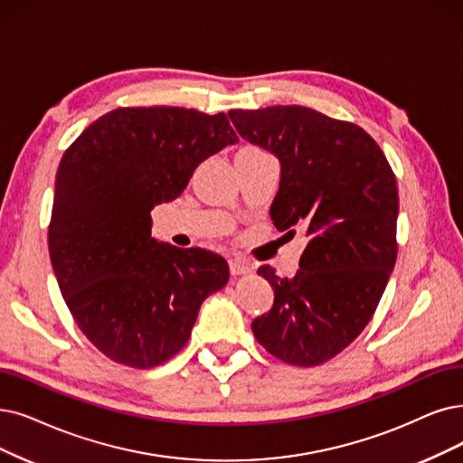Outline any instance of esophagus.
Returning <instances> with one entry per match:
<instances>
[{
    "instance_id": "1",
    "label": "esophagus",
    "mask_w": 463,
    "mask_h": 463,
    "mask_svg": "<svg viewBox=\"0 0 463 463\" xmlns=\"http://www.w3.org/2000/svg\"><path fill=\"white\" fill-rule=\"evenodd\" d=\"M230 271L232 275H249L252 273V268L243 260V258H232L230 260Z\"/></svg>"
}]
</instances>
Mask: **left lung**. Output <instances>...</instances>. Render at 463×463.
I'll use <instances>...</instances> for the list:
<instances>
[{"instance_id": "left-lung-1", "label": "left lung", "mask_w": 463, "mask_h": 463, "mask_svg": "<svg viewBox=\"0 0 463 463\" xmlns=\"http://www.w3.org/2000/svg\"><path fill=\"white\" fill-rule=\"evenodd\" d=\"M239 137L281 165L271 220L309 237L294 277L262 266L275 300L252 321L271 355L321 364L354 342L374 316L397 260V180L361 127L304 106L232 109Z\"/></svg>"}]
</instances>
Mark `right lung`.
<instances>
[{"label":"right lung","mask_w":463,"mask_h":463,"mask_svg":"<svg viewBox=\"0 0 463 463\" xmlns=\"http://www.w3.org/2000/svg\"><path fill=\"white\" fill-rule=\"evenodd\" d=\"M226 114L118 108L64 152L49 256L83 335L116 363L152 368L186 345L201 304L226 287L224 258L152 237V209L176 199L199 163L237 144Z\"/></svg>","instance_id":"obj_1"}]
</instances>
